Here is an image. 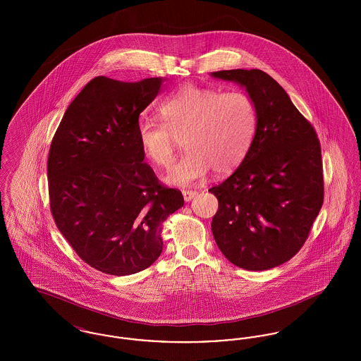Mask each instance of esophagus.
Returning a JSON list of instances; mask_svg holds the SVG:
<instances>
[{
    "instance_id": "obj_1",
    "label": "esophagus",
    "mask_w": 361,
    "mask_h": 361,
    "mask_svg": "<svg viewBox=\"0 0 361 361\" xmlns=\"http://www.w3.org/2000/svg\"><path fill=\"white\" fill-rule=\"evenodd\" d=\"M197 192L195 190H183V196H184V200L185 202H190L193 197H196Z\"/></svg>"
}]
</instances>
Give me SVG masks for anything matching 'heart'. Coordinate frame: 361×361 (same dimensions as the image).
<instances>
[{
	"mask_svg": "<svg viewBox=\"0 0 361 361\" xmlns=\"http://www.w3.org/2000/svg\"><path fill=\"white\" fill-rule=\"evenodd\" d=\"M164 126L137 123V140L143 155L157 166L172 164L176 139L187 150L166 176L172 185H190L215 172L235 169L253 142L257 108L243 92L221 93L218 89L185 84L159 104Z\"/></svg>",
	"mask_w": 361,
	"mask_h": 361,
	"instance_id": "heart-1",
	"label": "heart"
}]
</instances>
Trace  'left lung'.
Instances as JSON below:
<instances>
[{
    "label": "left lung",
    "mask_w": 361,
    "mask_h": 361,
    "mask_svg": "<svg viewBox=\"0 0 361 361\" xmlns=\"http://www.w3.org/2000/svg\"><path fill=\"white\" fill-rule=\"evenodd\" d=\"M211 77L238 84L257 108L249 152L222 184L211 230L224 257L247 271L291 259L324 203L321 145L287 92L265 71L222 70Z\"/></svg>",
    "instance_id": "8db88e82"
}]
</instances>
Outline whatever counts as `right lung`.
Masks as SVG:
<instances>
[{"instance_id": "obj_1", "label": "right lung", "mask_w": 361, "mask_h": 361, "mask_svg": "<svg viewBox=\"0 0 361 361\" xmlns=\"http://www.w3.org/2000/svg\"><path fill=\"white\" fill-rule=\"evenodd\" d=\"M164 78L96 77L54 135L47 174L52 216L75 253L106 275H133L162 252V222L184 206L158 183L137 140L140 112Z\"/></svg>"}]
</instances>
